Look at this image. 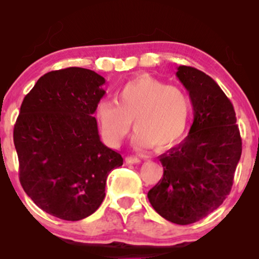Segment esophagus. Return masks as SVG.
<instances>
[{
  "label": "esophagus",
  "instance_id": "34e87169",
  "mask_svg": "<svg viewBox=\"0 0 259 259\" xmlns=\"http://www.w3.org/2000/svg\"><path fill=\"white\" fill-rule=\"evenodd\" d=\"M126 163H129V164H138V163L141 162V159L139 158V157H135V156H129L125 158Z\"/></svg>",
  "mask_w": 259,
  "mask_h": 259
}]
</instances>
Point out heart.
Masks as SVG:
<instances>
[{"label": "heart", "mask_w": 259, "mask_h": 259, "mask_svg": "<svg viewBox=\"0 0 259 259\" xmlns=\"http://www.w3.org/2000/svg\"><path fill=\"white\" fill-rule=\"evenodd\" d=\"M115 103L102 100L95 117L106 144L120 145L133 121L134 145L138 148L160 150L171 147L183 138L191 101L181 88L167 85L150 75L129 80L115 92Z\"/></svg>", "instance_id": "obj_1"}]
</instances>
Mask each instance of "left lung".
Returning <instances> with one entry per match:
<instances>
[{
	"label": "left lung",
	"instance_id": "8db88e82",
	"mask_svg": "<svg viewBox=\"0 0 259 259\" xmlns=\"http://www.w3.org/2000/svg\"><path fill=\"white\" fill-rule=\"evenodd\" d=\"M177 76L189 91L194 123L179 146L160 154L163 178L148 191L157 213L179 225L198 222L230 194L242 142L234 107L207 74L180 65Z\"/></svg>",
	"mask_w": 259,
	"mask_h": 259
}]
</instances>
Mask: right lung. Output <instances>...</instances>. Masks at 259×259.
Segmentation results:
<instances>
[{
	"instance_id": "right-lung-1",
	"label": "right lung",
	"mask_w": 259,
	"mask_h": 259,
	"mask_svg": "<svg viewBox=\"0 0 259 259\" xmlns=\"http://www.w3.org/2000/svg\"><path fill=\"white\" fill-rule=\"evenodd\" d=\"M106 80L70 67L46 73L24 97L13 130L19 180L38 208L63 221L96 212L123 158L100 140L94 113Z\"/></svg>"
}]
</instances>
